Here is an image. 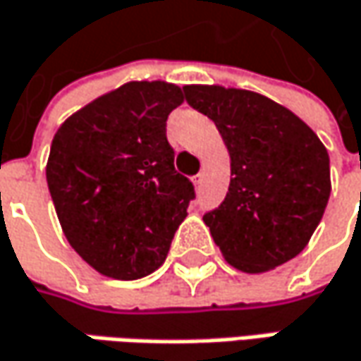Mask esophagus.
Here are the masks:
<instances>
[{
    "label": "esophagus",
    "mask_w": 361,
    "mask_h": 361,
    "mask_svg": "<svg viewBox=\"0 0 361 361\" xmlns=\"http://www.w3.org/2000/svg\"><path fill=\"white\" fill-rule=\"evenodd\" d=\"M194 185H196V188H200V183H202V173H198V176H194Z\"/></svg>",
    "instance_id": "obj_1"
}]
</instances>
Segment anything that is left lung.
<instances>
[{"label":"left lung","mask_w":361,"mask_h":361,"mask_svg":"<svg viewBox=\"0 0 361 361\" xmlns=\"http://www.w3.org/2000/svg\"><path fill=\"white\" fill-rule=\"evenodd\" d=\"M183 94L216 124L231 155L228 192L204 214L224 259L247 274L290 262L327 208L325 145L296 114L262 94L221 85H185Z\"/></svg>","instance_id":"8db88e82"}]
</instances>
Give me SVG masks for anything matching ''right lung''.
<instances>
[{
    "instance_id": "obj_1",
    "label": "right lung",
    "mask_w": 361,
    "mask_h": 361,
    "mask_svg": "<svg viewBox=\"0 0 361 361\" xmlns=\"http://www.w3.org/2000/svg\"><path fill=\"white\" fill-rule=\"evenodd\" d=\"M181 102L173 83L130 81L75 112L54 135L47 181L59 223L81 259L108 278L155 271L196 198L173 167L165 135Z\"/></svg>"
}]
</instances>
